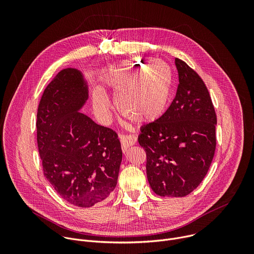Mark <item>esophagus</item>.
<instances>
[{
    "label": "esophagus",
    "mask_w": 254,
    "mask_h": 254,
    "mask_svg": "<svg viewBox=\"0 0 254 254\" xmlns=\"http://www.w3.org/2000/svg\"><path fill=\"white\" fill-rule=\"evenodd\" d=\"M120 138H121L122 148H123L124 152H126L127 150V148L132 146V144H134L135 141H136V136L134 134L121 133L120 134Z\"/></svg>",
    "instance_id": "obj_1"
}]
</instances>
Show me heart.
I'll list each match as a JSON object with an SVG mask.
<instances>
[{
	"instance_id": "b5f03b06",
	"label": "heart",
	"mask_w": 254,
	"mask_h": 254,
	"mask_svg": "<svg viewBox=\"0 0 254 254\" xmlns=\"http://www.w3.org/2000/svg\"><path fill=\"white\" fill-rule=\"evenodd\" d=\"M142 62L140 67L147 64V61ZM136 66L120 72L106 84L113 89L122 115L133 122L148 124L159 120L167 112L172 96L173 74L171 68L162 61H156L143 70ZM93 104L101 117L111 113L112 104L103 92L95 93Z\"/></svg>"
}]
</instances>
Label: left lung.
I'll return each instance as SVG.
<instances>
[{
	"label": "left lung",
	"mask_w": 254,
	"mask_h": 254,
	"mask_svg": "<svg viewBox=\"0 0 254 254\" xmlns=\"http://www.w3.org/2000/svg\"><path fill=\"white\" fill-rule=\"evenodd\" d=\"M179 84L165 115L140 127L147 176L162 197H184L205 178L216 148L217 117L209 91L195 70L175 59Z\"/></svg>",
	"instance_id": "1"
}]
</instances>
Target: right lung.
Listing matches in <instances>:
<instances>
[{
	"label": "right lung",
	"mask_w": 254,
	"mask_h": 254,
	"mask_svg": "<svg viewBox=\"0 0 254 254\" xmlns=\"http://www.w3.org/2000/svg\"><path fill=\"white\" fill-rule=\"evenodd\" d=\"M87 98L81 72L63 69L45 88L36 122L44 176L61 198L83 208L115 190L123 158L118 133L79 112Z\"/></svg>",
	"instance_id": "obj_1"
}]
</instances>
